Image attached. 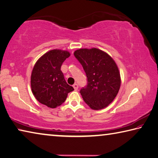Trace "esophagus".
I'll list each match as a JSON object with an SVG mask.
<instances>
[{"instance_id":"34e87169","label":"esophagus","mask_w":158,"mask_h":158,"mask_svg":"<svg viewBox=\"0 0 158 158\" xmlns=\"http://www.w3.org/2000/svg\"><path fill=\"white\" fill-rule=\"evenodd\" d=\"M73 88H74V89L75 90H78V88H79V86H78V85H77V84H74V85H73Z\"/></svg>"}]
</instances>
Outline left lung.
Wrapping results in <instances>:
<instances>
[{
    "instance_id": "obj_1",
    "label": "left lung",
    "mask_w": 158,
    "mask_h": 158,
    "mask_svg": "<svg viewBox=\"0 0 158 158\" xmlns=\"http://www.w3.org/2000/svg\"><path fill=\"white\" fill-rule=\"evenodd\" d=\"M74 55L82 65L88 79V85L80 90L83 99L93 110L107 107L121 85L115 61L108 54L95 48L77 50Z\"/></svg>"
}]
</instances>
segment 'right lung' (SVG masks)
Masks as SVG:
<instances>
[{
	"label": "right lung",
	"instance_id": "right-lung-1",
	"mask_svg": "<svg viewBox=\"0 0 158 158\" xmlns=\"http://www.w3.org/2000/svg\"><path fill=\"white\" fill-rule=\"evenodd\" d=\"M70 53L54 49L48 51L36 62L31 74V88L41 104L54 108L61 106L68 94L74 90L68 85L61 70V65Z\"/></svg>",
	"mask_w": 158,
	"mask_h": 158
}]
</instances>
